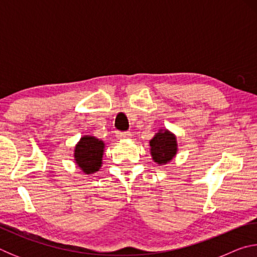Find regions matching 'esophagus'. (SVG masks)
Masks as SVG:
<instances>
[{
  "mask_svg": "<svg viewBox=\"0 0 257 257\" xmlns=\"http://www.w3.org/2000/svg\"><path fill=\"white\" fill-rule=\"evenodd\" d=\"M116 136L120 139H129L132 138L133 135L130 134V132H116Z\"/></svg>",
  "mask_w": 257,
  "mask_h": 257,
  "instance_id": "1",
  "label": "esophagus"
}]
</instances>
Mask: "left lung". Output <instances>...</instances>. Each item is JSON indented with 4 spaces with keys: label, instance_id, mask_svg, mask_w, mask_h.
<instances>
[{
    "label": "left lung",
    "instance_id": "obj_1",
    "mask_svg": "<svg viewBox=\"0 0 257 257\" xmlns=\"http://www.w3.org/2000/svg\"><path fill=\"white\" fill-rule=\"evenodd\" d=\"M150 146L154 162L158 164H167L177 154L176 136L168 130H160L150 141Z\"/></svg>",
    "mask_w": 257,
    "mask_h": 257
}]
</instances>
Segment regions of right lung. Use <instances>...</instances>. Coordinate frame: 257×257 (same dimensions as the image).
<instances>
[{"label": "right lung", "mask_w": 257, "mask_h": 257, "mask_svg": "<svg viewBox=\"0 0 257 257\" xmlns=\"http://www.w3.org/2000/svg\"><path fill=\"white\" fill-rule=\"evenodd\" d=\"M104 143L92 136L81 137L76 145L75 160L82 171L87 175L98 171L102 164Z\"/></svg>", "instance_id": "1"}]
</instances>
